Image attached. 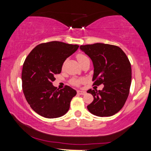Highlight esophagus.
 <instances>
[{
	"label": "esophagus",
	"mask_w": 151,
	"mask_h": 151,
	"mask_svg": "<svg viewBox=\"0 0 151 151\" xmlns=\"http://www.w3.org/2000/svg\"><path fill=\"white\" fill-rule=\"evenodd\" d=\"M77 93H79V94H81V95H84L85 94V93H86L85 91H81V90H78L77 91Z\"/></svg>",
	"instance_id": "34e87169"
}]
</instances>
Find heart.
<instances>
[{"mask_svg":"<svg viewBox=\"0 0 151 151\" xmlns=\"http://www.w3.org/2000/svg\"><path fill=\"white\" fill-rule=\"evenodd\" d=\"M77 58L78 61H79V63H80V62L81 61H83L84 59L87 58V57L85 56L84 55H82V54H79V55H77ZM81 79H72V80H71V84H72L73 85H79V84L81 83Z\"/></svg>","mask_w":151,"mask_h":151,"instance_id":"b5f03b06","label":"heart"}]
</instances>
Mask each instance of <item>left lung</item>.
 Listing matches in <instances>:
<instances>
[{"mask_svg":"<svg viewBox=\"0 0 151 151\" xmlns=\"http://www.w3.org/2000/svg\"><path fill=\"white\" fill-rule=\"evenodd\" d=\"M80 50L93 62V85L104 84L102 90L89 89L93 101L87 106L97 116H111L122 109L129 94L131 67L124 52L119 47L104 43L81 45Z\"/></svg>","mask_w":151,"mask_h":151,"instance_id":"1","label":"left lung"}]
</instances>
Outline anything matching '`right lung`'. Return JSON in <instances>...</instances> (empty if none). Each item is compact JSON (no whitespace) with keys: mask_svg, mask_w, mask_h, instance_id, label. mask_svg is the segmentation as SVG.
<instances>
[{"mask_svg":"<svg viewBox=\"0 0 151 151\" xmlns=\"http://www.w3.org/2000/svg\"><path fill=\"white\" fill-rule=\"evenodd\" d=\"M78 45L53 41L38 45L27 55L22 71V86L27 103L36 113L47 119L65 115L77 91L69 86L59 90L53 86L66 59Z\"/></svg>","mask_w":151,"mask_h":151,"instance_id":"add662e5","label":"right lung"}]
</instances>
